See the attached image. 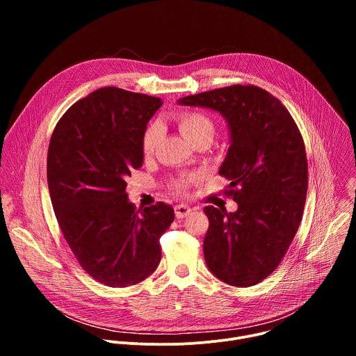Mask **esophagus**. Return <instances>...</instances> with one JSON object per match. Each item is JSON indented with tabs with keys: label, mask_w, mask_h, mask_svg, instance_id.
Here are the masks:
<instances>
[{
	"label": "esophagus",
	"mask_w": 356,
	"mask_h": 356,
	"mask_svg": "<svg viewBox=\"0 0 356 356\" xmlns=\"http://www.w3.org/2000/svg\"><path fill=\"white\" fill-rule=\"evenodd\" d=\"M191 211H193V210H191L190 207L184 206V204H179V206L175 207V214H176L177 218H184V217H187L188 214H191Z\"/></svg>",
	"instance_id": "34e87169"
}]
</instances>
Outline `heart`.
Segmentation results:
<instances>
[{
	"label": "heart",
	"instance_id": "obj_1",
	"mask_svg": "<svg viewBox=\"0 0 356 356\" xmlns=\"http://www.w3.org/2000/svg\"><path fill=\"white\" fill-rule=\"evenodd\" d=\"M173 120L177 124L180 132L193 143H195L200 139L210 138L213 139L216 132V125L213 120L201 111H191V110H179L173 114ZM163 135V128L159 122H150L143 129L142 138H140V147L142 154L145 156L154 155L161 139ZM198 179V175H183L179 177H175L169 187L176 194H186L188 191V187Z\"/></svg>",
	"mask_w": 356,
	"mask_h": 356
}]
</instances>
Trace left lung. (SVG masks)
Returning a JSON list of instances; mask_svg holds the SVG:
<instances>
[{
	"mask_svg": "<svg viewBox=\"0 0 356 356\" xmlns=\"http://www.w3.org/2000/svg\"><path fill=\"white\" fill-rule=\"evenodd\" d=\"M179 103L218 111L231 129L220 175L231 180L224 194L238 210L204 207L207 266L231 286L258 284L284 258L302 217L309 168L301 132L280 101L253 84L198 92Z\"/></svg>",
	"mask_w": 356,
	"mask_h": 356,
	"instance_id": "left-lung-1",
	"label": "left lung"
}]
</instances>
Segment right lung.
<instances>
[{"label": "right lung", "mask_w": 356, "mask_h": 356, "mask_svg": "<svg viewBox=\"0 0 356 356\" xmlns=\"http://www.w3.org/2000/svg\"><path fill=\"white\" fill-rule=\"evenodd\" d=\"M162 99L103 87L79 99L59 120L47 149V186L62 234L94 280L127 287L161 262L162 234L175 210L159 201L138 209L127 176L143 163L140 138Z\"/></svg>", "instance_id": "1"}]
</instances>
